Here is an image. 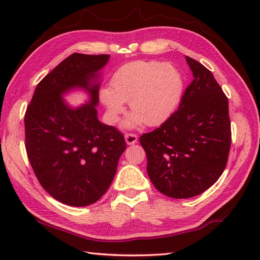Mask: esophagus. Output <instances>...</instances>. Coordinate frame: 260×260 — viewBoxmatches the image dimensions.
I'll return each instance as SVG.
<instances>
[{"label": "esophagus", "mask_w": 260, "mask_h": 260, "mask_svg": "<svg viewBox=\"0 0 260 260\" xmlns=\"http://www.w3.org/2000/svg\"><path fill=\"white\" fill-rule=\"evenodd\" d=\"M125 141L128 145H133L135 143H137V135L133 133H127L125 135Z\"/></svg>", "instance_id": "esophagus-1"}]
</instances>
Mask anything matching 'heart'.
<instances>
[{
	"mask_svg": "<svg viewBox=\"0 0 260 260\" xmlns=\"http://www.w3.org/2000/svg\"><path fill=\"white\" fill-rule=\"evenodd\" d=\"M183 88V76L174 64L136 60L116 70L110 88H103L99 96L112 119L117 118L128 102L133 114L127 118V126H157L174 112Z\"/></svg>",
	"mask_w": 260,
	"mask_h": 260,
	"instance_id": "b5f03b06",
	"label": "heart"
}]
</instances>
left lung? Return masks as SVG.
<instances>
[{
	"label": "left lung",
	"mask_w": 260,
	"mask_h": 260,
	"mask_svg": "<svg viewBox=\"0 0 260 260\" xmlns=\"http://www.w3.org/2000/svg\"><path fill=\"white\" fill-rule=\"evenodd\" d=\"M186 61L193 80L178 110L140 137L153 185L174 199L199 196L213 185L225 169L231 145L227 96L211 71L190 57Z\"/></svg>",
	"instance_id": "obj_1"
}]
</instances>
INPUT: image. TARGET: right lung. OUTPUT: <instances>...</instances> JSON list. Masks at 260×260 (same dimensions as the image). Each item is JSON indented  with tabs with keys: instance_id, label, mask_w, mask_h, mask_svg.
Returning a JSON list of instances; mask_svg holds the SVG:
<instances>
[{
	"instance_id": "add662e5",
	"label": "right lung",
	"mask_w": 260,
	"mask_h": 260,
	"mask_svg": "<svg viewBox=\"0 0 260 260\" xmlns=\"http://www.w3.org/2000/svg\"><path fill=\"white\" fill-rule=\"evenodd\" d=\"M108 54L73 53L39 82L24 115L25 150L38 181L61 203L86 207L101 199L126 148L123 133L97 118L98 71ZM84 87L88 104L67 107L62 95Z\"/></svg>"
}]
</instances>
